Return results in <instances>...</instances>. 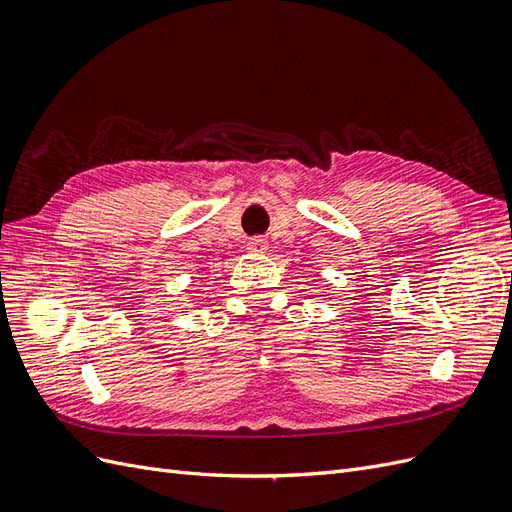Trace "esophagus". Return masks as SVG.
<instances>
[{"instance_id": "esophagus-1", "label": "esophagus", "mask_w": 512, "mask_h": 512, "mask_svg": "<svg viewBox=\"0 0 512 512\" xmlns=\"http://www.w3.org/2000/svg\"><path fill=\"white\" fill-rule=\"evenodd\" d=\"M269 247V243H267V239L265 237H252L250 241H247V250L250 252H265Z\"/></svg>"}]
</instances>
